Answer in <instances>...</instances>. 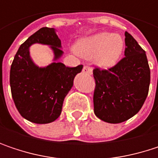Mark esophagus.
<instances>
[{
    "mask_svg": "<svg viewBox=\"0 0 158 158\" xmlns=\"http://www.w3.org/2000/svg\"><path fill=\"white\" fill-rule=\"evenodd\" d=\"M83 72L86 73V74H89V75H92V69L89 68V67L85 66V67L83 68Z\"/></svg>",
    "mask_w": 158,
    "mask_h": 158,
    "instance_id": "esophagus-1",
    "label": "esophagus"
}]
</instances>
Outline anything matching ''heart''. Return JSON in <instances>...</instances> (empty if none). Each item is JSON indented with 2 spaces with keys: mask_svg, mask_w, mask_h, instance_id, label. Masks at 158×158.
I'll list each match as a JSON object with an SVG mask.
<instances>
[{
  "mask_svg": "<svg viewBox=\"0 0 158 158\" xmlns=\"http://www.w3.org/2000/svg\"><path fill=\"white\" fill-rule=\"evenodd\" d=\"M124 50V41L121 35L102 32L83 37L76 44V52L83 57L92 58L101 69H110L121 59Z\"/></svg>",
  "mask_w": 158,
  "mask_h": 158,
  "instance_id": "1",
  "label": "heart"
}]
</instances>
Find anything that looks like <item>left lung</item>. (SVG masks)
Here are the masks:
<instances>
[{
	"instance_id": "8db88e82",
	"label": "left lung",
	"mask_w": 158,
	"mask_h": 158,
	"mask_svg": "<svg viewBox=\"0 0 158 158\" xmlns=\"http://www.w3.org/2000/svg\"><path fill=\"white\" fill-rule=\"evenodd\" d=\"M125 47V57L116 66L93 70L94 113L109 123H120L135 116L148 94L150 69L146 54L127 32Z\"/></svg>"
}]
</instances>
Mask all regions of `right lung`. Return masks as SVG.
Instances as JSON below:
<instances>
[{
    "label": "right lung",
    "instance_id": "right-lung-1",
    "mask_svg": "<svg viewBox=\"0 0 158 158\" xmlns=\"http://www.w3.org/2000/svg\"><path fill=\"white\" fill-rule=\"evenodd\" d=\"M34 44L48 45L53 52V62L46 67L37 66L30 55ZM61 40L55 28L43 27L20 46L10 71L12 96L19 113L35 123H49L56 120L63 102L73 87V81L83 69L67 68L58 59L63 56Z\"/></svg>",
    "mask_w": 158,
    "mask_h": 158
}]
</instances>
